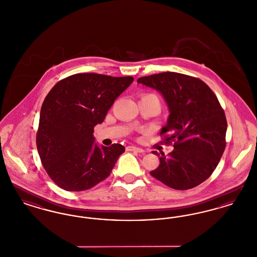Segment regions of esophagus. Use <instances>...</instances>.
Listing matches in <instances>:
<instances>
[{
	"instance_id": "obj_1",
	"label": "esophagus",
	"mask_w": 257,
	"mask_h": 257,
	"mask_svg": "<svg viewBox=\"0 0 257 257\" xmlns=\"http://www.w3.org/2000/svg\"><path fill=\"white\" fill-rule=\"evenodd\" d=\"M127 151H134V152H138V153H144L145 150L137 147H126Z\"/></svg>"
}]
</instances>
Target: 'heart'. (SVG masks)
<instances>
[{
  "label": "heart",
  "mask_w": 257,
  "mask_h": 257,
  "mask_svg": "<svg viewBox=\"0 0 257 257\" xmlns=\"http://www.w3.org/2000/svg\"><path fill=\"white\" fill-rule=\"evenodd\" d=\"M147 95H154V94H146V95H144V96H147Z\"/></svg>",
  "instance_id": "obj_1"
}]
</instances>
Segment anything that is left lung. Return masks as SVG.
<instances>
[{
    "label": "left lung",
    "instance_id": "8db88e82",
    "mask_svg": "<svg viewBox=\"0 0 257 257\" xmlns=\"http://www.w3.org/2000/svg\"><path fill=\"white\" fill-rule=\"evenodd\" d=\"M165 98L170 115L160 132L174 149L160 157L150 174L175 190H189L208 179L225 149L227 122L212 89L200 79L176 72H163L138 79Z\"/></svg>",
    "mask_w": 257,
    "mask_h": 257
}]
</instances>
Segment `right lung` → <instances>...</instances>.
Segmentation results:
<instances>
[{"label": "right lung", "mask_w": 257, "mask_h": 257, "mask_svg": "<svg viewBox=\"0 0 257 257\" xmlns=\"http://www.w3.org/2000/svg\"><path fill=\"white\" fill-rule=\"evenodd\" d=\"M134 78L74 74L58 82L44 99L37 147L50 178L69 192L88 190L106 179L122 145L98 147L93 129Z\"/></svg>", "instance_id": "1"}]
</instances>
